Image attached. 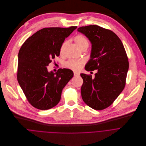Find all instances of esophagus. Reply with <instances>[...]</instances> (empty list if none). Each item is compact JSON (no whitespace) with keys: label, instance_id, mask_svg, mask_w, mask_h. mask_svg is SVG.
Segmentation results:
<instances>
[{"label":"esophagus","instance_id":"esophagus-1","mask_svg":"<svg viewBox=\"0 0 146 146\" xmlns=\"http://www.w3.org/2000/svg\"><path fill=\"white\" fill-rule=\"evenodd\" d=\"M74 75L75 76H79L80 74L79 72H74Z\"/></svg>","mask_w":146,"mask_h":146}]
</instances>
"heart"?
Masks as SVG:
<instances>
[{"mask_svg": "<svg viewBox=\"0 0 146 146\" xmlns=\"http://www.w3.org/2000/svg\"><path fill=\"white\" fill-rule=\"evenodd\" d=\"M74 41L76 44L79 48L82 50L84 48H87L89 46V40L88 39L82 34H78L74 37ZM67 44V42H64L61 45L60 48V53L62 54L64 50V48ZM85 63V60L84 59H71L68 60L64 63V66L72 70L77 71L79 70L82 66Z\"/></svg>", "mask_w": 146, "mask_h": 146, "instance_id": "1", "label": "heart"}]
</instances>
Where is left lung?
<instances>
[{"label":"left lung","mask_w":146,"mask_h":146,"mask_svg":"<svg viewBox=\"0 0 146 146\" xmlns=\"http://www.w3.org/2000/svg\"><path fill=\"white\" fill-rule=\"evenodd\" d=\"M90 41L91 58L85 68L97 70L95 77L81 74L84 102L96 110H102L113 103L125 88L129 68L124 46L117 35L98 25L82 26L78 29Z\"/></svg>","instance_id":"8db88e82"}]
</instances>
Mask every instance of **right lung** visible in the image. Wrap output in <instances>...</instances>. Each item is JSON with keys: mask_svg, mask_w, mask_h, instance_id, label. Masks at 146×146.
I'll return each instance as SVG.
<instances>
[{"mask_svg": "<svg viewBox=\"0 0 146 146\" xmlns=\"http://www.w3.org/2000/svg\"><path fill=\"white\" fill-rule=\"evenodd\" d=\"M77 26L46 27L29 37L19 53L18 82L28 102L35 108L45 110L58 104L63 88L74 73L68 68L49 72L46 66L60 54L66 38Z\"/></svg>", "mask_w": 146, "mask_h": 146, "instance_id": "obj_1", "label": "right lung"}]
</instances>
